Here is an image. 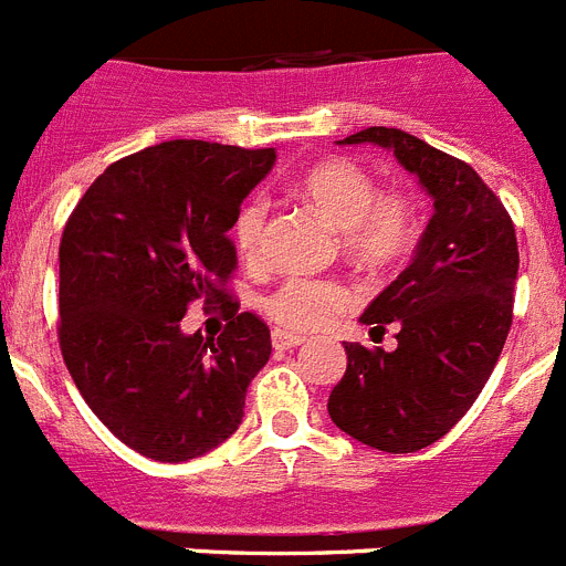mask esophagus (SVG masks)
Instances as JSON below:
<instances>
[{
  "mask_svg": "<svg viewBox=\"0 0 566 566\" xmlns=\"http://www.w3.org/2000/svg\"><path fill=\"white\" fill-rule=\"evenodd\" d=\"M306 339L300 337V334H292V332H272V345L277 348V352H289V348H297V345H303Z\"/></svg>",
  "mask_w": 566,
  "mask_h": 566,
  "instance_id": "1",
  "label": "esophagus"
}]
</instances>
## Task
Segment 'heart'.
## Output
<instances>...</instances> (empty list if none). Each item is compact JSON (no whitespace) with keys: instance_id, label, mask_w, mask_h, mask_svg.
<instances>
[{"instance_id":"obj_1","label":"heart","mask_w":566,"mask_h":566,"mask_svg":"<svg viewBox=\"0 0 566 566\" xmlns=\"http://www.w3.org/2000/svg\"><path fill=\"white\" fill-rule=\"evenodd\" d=\"M300 192L343 232L345 252L368 269H385L411 252L417 212L408 195L379 192L374 175L348 158H328L308 167ZM266 203L252 198L238 209L232 240L243 258L254 260L263 247ZM352 292L337 280L289 277L266 297L269 317L294 332H317L352 306Z\"/></svg>"}]
</instances>
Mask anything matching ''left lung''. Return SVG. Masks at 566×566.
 Here are the masks:
<instances>
[{"label":"left lung","mask_w":566,"mask_h":566,"mask_svg":"<svg viewBox=\"0 0 566 566\" xmlns=\"http://www.w3.org/2000/svg\"><path fill=\"white\" fill-rule=\"evenodd\" d=\"M339 144L391 149L433 198V214L411 266L359 317L371 334L397 323V348L345 343L328 417L377 451H422L468 413L496 368L513 323L516 229L476 169L417 135L368 127Z\"/></svg>","instance_id":"1"}]
</instances>
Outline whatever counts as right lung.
Here are the masks:
<instances>
[{
	"label": "right lung",
	"instance_id": "obj_1",
	"mask_svg": "<svg viewBox=\"0 0 566 566\" xmlns=\"http://www.w3.org/2000/svg\"><path fill=\"white\" fill-rule=\"evenodd\" d=\"M274 149L164 142L109 164L76 203L59 247V345L90 411L127 448L187 462L238 431L272 337L240 312L227 238ZM228 306L221 338L184 335L189 302Z\"/></svg>",
	"mask_w": 566,
	"mask_h": 566
}]
</instances>
